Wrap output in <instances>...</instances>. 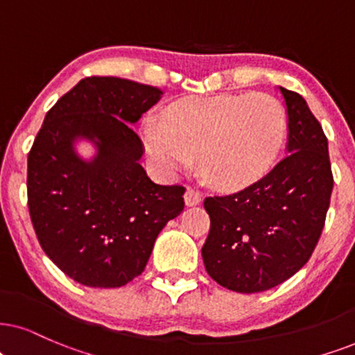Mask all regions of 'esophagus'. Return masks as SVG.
Instances as JSON below:
<instances>
[{
	"mask_svg": "<svg viewBox=\"0 0 355 355\" xmlns=\"http://www.w3.org/2000/svg\"><path fill=\"white\" fill-rule=\"evenodd\" d=\"M183 198H185V205L187 206H196V205L201 203V193L196 191V190H193V188H188Z\"/></svg>",
	"mask_w": 355,
	"mask_h": 355,
	"instance_id": "34e87169",
	"label": "esophagus"
}]
</instances>
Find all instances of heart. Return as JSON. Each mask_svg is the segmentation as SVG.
<instances>
[{
  "mask_svg": "<svg viewBox=\"0 0 355 355\" xmlns=\"http://www.w3.org/2000/svg\"><path fill=\"white\" fill-rule=\"evenodd\" d=\"M142 136L162 172H185L198 157L208 185L241 190L275 164L285 142L286 114L267 93L190 96L173 103L162 124L147 121Z\"/></svg>",
  "mask_w": 355,
  "mask_h": 355,
  "instance_id": "obj_1",
  "label": "heart"
}]
</instances>
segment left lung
<instances>
[{
  "label": "left lung",
  "instance_id": "1",
  "mask_svg": "<svg viewBox=\"0 0 355 355\" xmlns=\"http://www.w3.org/2000/svg\"><path fill=\"white\" fill-rule=\"evenodd\" d=\"M278 89L288 114V155L244 190L205 200L211 219L201 249L206 272L237 293L270 290L308 262L334 185L321 124L302 95Z\"/></svg>",
  "mask_w": 355,
  "mask_h": 355
}]
</instances>
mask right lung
I'll list each match as a JSON object with an SVG mask.
<instances>
[{
    "label": "right lung",
    "instance_id": "right-lung-1",
    "mask_svg": "<svg viewBox=\"0 0 355 355\" xmlns=\"http://www.w3.org/2000/svg\"><path fill=\"white\" fill-rule=\"evenodd\" d=\"M162 89L116 77L80 80L53 105L28 155V205L40 248L65 275L116 288L141 275L185 188L157 185L131 129ZM97 147L83 161L74 142Z\"/></svg>",
    "mask_w": 355,
    "mask_h": 355
}]
</instances>
